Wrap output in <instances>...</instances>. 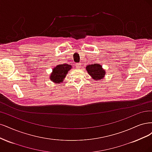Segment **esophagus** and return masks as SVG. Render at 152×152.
Returning a JSON list of instances; mask_svg holds the SVG:
<instances>
[{
    "instance_id": "34e87169",
    "label": "esophagus",
    "mask_w": 152,
    "mask_h": 152,
    "mask_svg": "<svg viewBox=\"0 0 152 152\" xmlns=\"http://www.w3.org/2000/svg\"><path fill=\"white\" fill-rule=\"evenodd\" d=\"M76 67L77 68V69H79V68L81 67V64H76Z\"/></svg>"
}]
</instances>
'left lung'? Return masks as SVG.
Here are the masks:
<instances>
[{
  "label": "left lung",
  "instance_id": "1",
  "mask_svg": "<svg viewBox=\"0 0 152 152\" xmlns=\"http://www.w3.org/2000/svg\"><path fill=\"white\" fill-rule=\"evenodd\" d=\"M88 73L95 80H100L104 77L105 75V71L103 69L102 66L98 64H90L86 67Z\"/></svg>",
  "mask_w": 152,
  "mask_h": 152
}]
</instances>
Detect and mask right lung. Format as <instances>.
<instances>
[{"label": "right lung", "mask_w": 152, "mask_h": 152, "mask_svg": "<svg viewBox=\"0 0 152 152\" xmlns=\"http://www.w3.org/2000/svg\"><path fill=\"white\" fill-rule=\"evenodd\" d=\"M72 68L71 65L67 64H58L52 69V72L50 74V79L55 83H62L64 79L66 77L68 71Z\"/></svg>", "instance_id": "right-lung-1"}]
</instances>
